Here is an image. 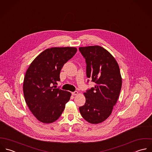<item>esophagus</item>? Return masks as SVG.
Wrapping results in <instances>:
<instances>
[{"mask_svg": "<svg viewBox=\"0 0 152 152\" xmlns=\"http://www.w3.org/2000/svg\"><path fill=\"white\" fill-rule=\"evenodd\" d=\"M78 94V92L77 91H75L72 93V94L73 96H77Z\"/></svg>", "mask_w": 152, "mask_h": 152, "instance_id": "1", "label": "esophagus"}]
</instances>
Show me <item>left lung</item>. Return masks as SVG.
Returning <instances> with one entry per match:
<instances>
[{
	"label": "left lung",
	"mask_w": 152,
	"mask_h": 152,
	"mask_svg": "<svg viewBox=\"0 0 152 152\" xmlns=\"http://www.w3.org/2000/svg\"><path fill=\"white\" fill-rule=\"evenodd\" d=\"M79 51L86 59L87 78L96 84L84 93L86 103L79 110L88 122L100 123L110 115L118 99L122 85L119 66L112 55L100 46L80 47Z\"/></svg>",
	"instance_id": "obj_1"
}]
</instances>
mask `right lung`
Wrapping results in <instances>:
<instances>
[{
    "mask_svg": "<svg viewBox=\"0 0 152 152\" xmlns=\"http://www.w3.org/2000/svg\"><path fill=\"white\" fill-rule=\"evenodd\" d=\"M74 47L45 50L32 61L23 80L25 100L29 110L41 122L51 123L62 114L71 93L55 88L64 65L77 52Z\"/></svg>",
    "mask_w": 152,
    "mask_h": 152,
    "instance_id": "obj_1",
    "label": "right lung"
}]
</instances>
